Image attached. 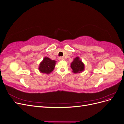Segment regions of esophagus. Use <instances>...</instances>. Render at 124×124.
<instances>
[{"mask_svg":"<svg viewBox=\"0 0 124 124\" xmlns=\"http://www.w3.org/2000/svg\"><path fill=\"white\" fill-rule=\"evenodd\" d=\"M58 59H59V61H62V60H64L65 58L62 57H59L58 58Z\"/></svg>","mask_w":124,"mask_h":124,"instance_id":"esophagus-1","label":"esophagus"}]
</instances>
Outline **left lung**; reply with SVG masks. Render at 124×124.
I'll list each match as a JSON object with an SVG mask.
<instances>
[{"instance_id": "left-lung-1", "label": "left lung", "mask_w": 124, "mask_h": 124, "mask_svg": "<svg viewBox=\"0 0 124 124\" xmlns=\"http://www.w3.org/2000/svg\"><path fill=\"white\" fill-rule=\"evenodd\" d=\"M70 67L72 70V72L74 73H81L85 69V65L79 57H77L73 59V62L71 63Z\"/></svg>"}]
</instances>
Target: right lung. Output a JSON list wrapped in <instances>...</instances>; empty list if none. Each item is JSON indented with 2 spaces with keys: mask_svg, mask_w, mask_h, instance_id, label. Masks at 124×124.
Listing matches in <instances>:
<instances>
[{
  "mask_svg": "<svg viewBox=\"0 0 124 124\" xmlns=\"http://www.w3.org/2000/svg\"><path fill=\"white\" fill-rule=\"evenodd\" d=\"M56 61L52 60L47 57H45L39 66L38 69L41 73L46 74H50L54 69Z\"/></svg>",
  "mask_w": 124,
  "mask_h": 124,
  "instance_id": "add662e5",
  "label": "right lung"
}]
</instances>
